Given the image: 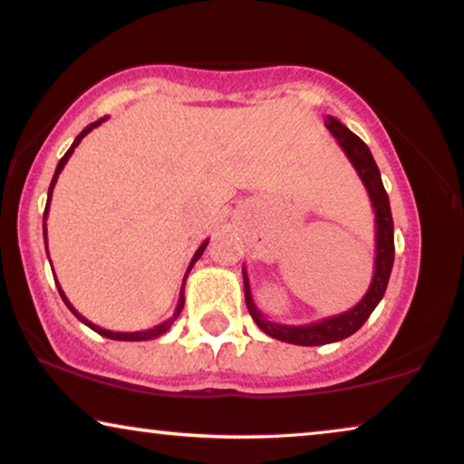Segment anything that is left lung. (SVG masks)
I'll list each match as a JSON object with an SVG mask.
<instances>
[{
	"label": "left lung",
	"instance_id": "1",
	"mask_svg": "<svg viewBox=\"0 0 464 464\" xmlns=\"http://www.w3.org/2000/svg\"><path fill=\"white\" fill-rule=\"evenodd\" d=\"M324 127H327L329 133L335 137V141L343 150L345 158H348L352 166H354V170L358 172V177H361L364 189L371 198L372 212H375V268H372L371 285L356 306H352L342 314L327 316V319H321L316 323L283 324L268 321L266 316L260 313L258 306H256L252 298L250 279H247L244 266L246 306L250 310L252 319L268 337H275V340L294 345H324L342 342L352 334H356V331L366 323V319H369L372 310L377 308V304L382 302L393 266V218L390 208V198H387L385 193L382 172H379L375 160H372L371 150L366 148V143L361 137L352 133V130L337 121L335 116H327Z\"/></svg>",
	"mask_w": 464,
	"mask_h": 464
}]
</instances>
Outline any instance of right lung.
<instances>
[{"mask_svg": "<svg viewBox=\"0 0 464 464\" xmlns=\"http://www.w3.org/2000/svg\"><path fill=\"white\" fill-rule=\"evenodd\" d=\"M103 121H108V116H103V119L95 121V122H92V124H87V127L82 129L81 133L77 135V140L72 141L71 148H68L66 154L60 158L58 166H55V172H53V179H52V183H50V189H47V204H45V212H44V239H45V252H47V227H45V220H47V214H50V204H52V193H53V188H55V181H58L60 172H62V169H64V166H66L68 158L72 156L74 148H77V145L82 141V137H85L87 133H92V130H93L95 127H100V124H102ZM206 246H208V239H206L204 244L198 247L196 254H193L191 262H189L188 271H185L183 285H181V294H179V304H177L175 313H172V316H170L169 321H164V323H160V324H156V327L145 329V331H127V334H122V331H108V329H103V327H98V324H93L92 321H87L85 316L79 314V310H74V306L71 304V300H68V298H66V294L62 292V287H60V283H58V281H55V285H58V292H60V295H62V300H64V304L68 306V310H71V313H72L74 316H77V319H79L81 323H85L89 329H93L95 334H100V335H103V337H108V340H119V342H145V340H154V337H160V335H164L166 331H169V329L172 327V323H175V321L179 319V314H181V310H183V306H185V281H188V275H189V271L193 268V265H196V262L199 260V256L204 254ZM47 256H50V254H47ZM53 279H55V275H53Z\"/></svg>", "mask_w": 464, "mask_h": 464, "instance_id": "1", "label": "right lung"}]
</instances>
